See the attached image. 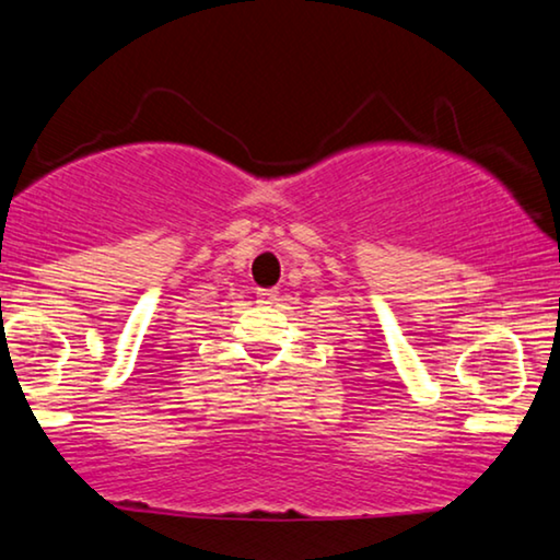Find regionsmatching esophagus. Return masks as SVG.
<instances>
[{"mask_svg":"<svg viewBox=\"0 0 560 560\" xmlns=\"http://www.w3.org/2000/svg\"><path fill=\"white\" fill-rule=\"evenodd\" d=\"M257 295H259V301H265V303H272L275 298H278V290L275 288H267V290H257Z\"/></svg>","mask_w":560,"mask_h":560,"instance_id":"esophagus-1","label":"esophagus"}]
</instances>
